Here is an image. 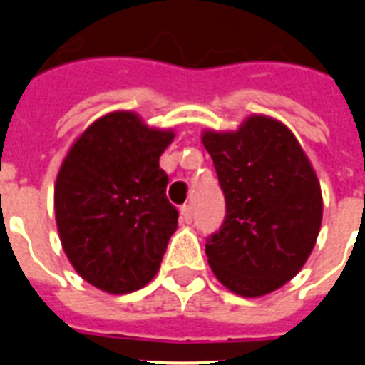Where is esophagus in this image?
<instances>
[{
    "instance_id": "obj_1",
    "label": "esophagus",
    "mask_w": 365,
    "mask_h": 365,
    "mask_svg": "<svg viewBox=\"0 0 365 365\" xmlns=\"http://www.w3.org/2000/svg\"><path fill=\"white\" fill-rule=\"evenodd\" d=\"M180 217H182V222L191 223V220H193V212H191V206L183 205L182 208H180Z\"/></svg>"
}]
</instances>
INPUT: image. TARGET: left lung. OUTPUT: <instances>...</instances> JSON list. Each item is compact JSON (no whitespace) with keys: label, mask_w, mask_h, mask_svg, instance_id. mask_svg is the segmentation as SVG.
<instances>
[{"label":"left lung","mask_w":365,"mask_h":365,"mask_svg":"<svg viewBox=\"0 0 365 365\" xmlns=\"http://www.w3.org/2000/svg\"><path fill=\"white\" fill-rule=\"evenodd\" d=\"M225 195V220L206 240L220 282L259 297L292 280L309 259L322 223V191L288 126L252 115L235 132L206 130Z\"/></svg>","instance_id":"left-lung-1"}]
</instances>
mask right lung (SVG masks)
I'll return each instance as SVG.
<instances>
[{
	"mask_svg": "<svg viewBox=\"0 0 365 365\" xmlns=\"http://www.w3.org/2000/svg\"><path fill=\"white\" fill-rule=\"evenodd\" d=\"M172 140V130L113 111L77 138L60 166L54 214L62 248L73 269L108 294L143 288L176 231L178 210L159 166Z\"/></svg>",
	"mask_w": 365,
	"mask_h": 365,
	"instance_id": "add662e5",
	"label": "right lung"
}]
</instances>
